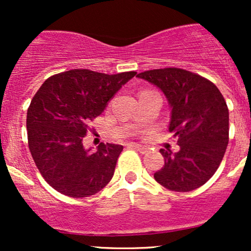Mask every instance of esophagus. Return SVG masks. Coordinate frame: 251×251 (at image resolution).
Instances as JSON below:
<instances>
[{"instance_id": "1", "label": "esophagus", "mask_w": 251, "mask_h": 251, "mask_svg": "<svg viewBox=\"0 0 251 251\" xmlns=\"http://www.w3.org/2000/svg\"><path fill=\"white\" fill-rule=\"evenodd\" d=\"M127 146L131 149L137 150V151H139L140 153H146V152H148V149L144 148V146H142V145H138V144H128Z\"/></svg>"}]
</instances>
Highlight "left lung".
<instances>
[{
    "label": "left lung",
    "mask_w": 251,
    "mask_h": 251,
    "mask_svg": "<svg viewBox=\"0 0 251 251\" xmlns=\"http://www.w3.org/2000/svg\"><path fill=\"white\" fill-rule=\"evenodd\" d=\"M138 77L164 92L172 107L169 131L179 151L160 150L165 164L153 175L171 191L188 192L205 184L223 159L229 143V109L220 89L200 74L168 67Z\"/></svg>",
    "instance_id": "left-lung-1"
}]
</instances>
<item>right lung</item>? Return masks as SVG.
<instances>
[{
    "instance_id": "obj_1",
    "label": "right lung",
    "mask_w": 251,
    "mask_h": 251,
    "mask_svg": "<svg viewBox=\"0 0 251 251\" xmlns=\"http://www.w3.org/2000/svg\"><path fill=\"white\" fill-rule=\"evenodd\" d=\"M137 72L105 74L71 70L48 77L27 112L28 146L43 179L60 194L83 198L112 179L123 146L100 143L91 152L82 140L89 123Z\"/></svg>"
}]
</instances>
